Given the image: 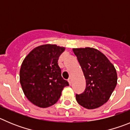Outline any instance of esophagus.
<instances>
[{"instance_id":"34e87169","label":"esophagus","mask_w":130,"mask_h":130,"mask_svg":"<svg viewBox=\"0 0 130 130\" xmlns=\"http://www.w3.org/2000/svg\"><path fill=\"white\" fill-rule=\"evenodd\" d=\"M68 82H69V83L70 85H71V84H72V80H71V78H69V79H68Z\"/></svg>"}]
</instances>
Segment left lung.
<instances>
[{
  "label": "left lung",
  "mask_w": 130,
  "mask_h": 130,
  "mask_svg": "<svg viewBox=\"0 0 130 130\" xmlns=\"http://www.w3.org/2000/svg\"><path fill=\"white\" fill-rule=\"evenodd\" d=\"M86 80L84 93L76 94L80 106L95 109L107 102L117 84L116 69L104 54L93 48H73Z\"/></svg>",
  "instance_id": "1"
}]
</instances>
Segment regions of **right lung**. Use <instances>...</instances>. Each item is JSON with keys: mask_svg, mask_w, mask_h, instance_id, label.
<instances>
[{"mask_svg": "<svg viewBox=\"0 0 130 130\" xmlns=\"http://www.w3.org/2000/svg\"><path fill=\"white\" fill-rule=\"evenodd\" d=\"M65 48L44 45L33 49L24 58L20 70V83L29 101L39 107L58 102L63 89L69 84L61 76L58 65Z\"/></svg>", "mask_w": 130, "mask_h": 130, "instance_id": "add662e5", "label": "right lung"}]
</instances>
